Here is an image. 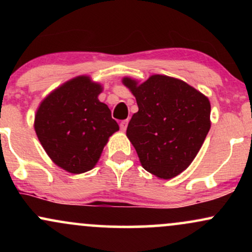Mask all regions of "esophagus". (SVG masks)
Here are the masks:
<instances>
[{"label":"esophagus","instance_id":"obj_1","mask_svg":"<svg viewBox=\"0 0 252 252\" xmlns=\"http://www.w3.org/2000/svg\"><path fill=\"white\" fill-rule=\"evenodd\" d=\"M128 122H129L128 120H124L120 123V128H121V130H122V131H126V126H128Z\"/></svg>","mask_w":252,"mask_h":252}]
</instances>
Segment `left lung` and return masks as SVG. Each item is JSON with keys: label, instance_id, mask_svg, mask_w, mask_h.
<instances>
[{"label": "left lung", "instance_id": "1", "mask_svg": "<svg viewBox=\"0 0 252 252\" xmlns=\"http://www.w3.org/2000/svg\"><path fill=\"white\" fill-rule=\"evenodd\" d=\"M136 98L126 136L147 172L172 179L192 163L211 128L209 98L176 78L154 74L138 84L123 78Z\"/></svg>", "mask_w": 252, "mask_h": 252}]
</instances>
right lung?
<instances>
[{
  "mask_svg": "<svg viewBox=\"0 0 252 252\" xmlns=\"http://www.w3.org/2000/svg\"><path fill=\"white\" fill-rule=\"evenodd\" d=\"M102 85L88 76L68 80L37 108L34 129L40 143L60 168L72 174L92 169L109 137L120 130L106 104Z\"/></svg>",
  "mask_w": 252,
  "mask_h": 252,
  "instance_id": "1",
  "label": "right lung"
}]
</instances>
